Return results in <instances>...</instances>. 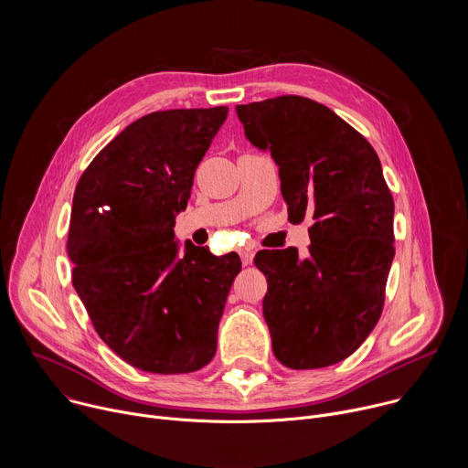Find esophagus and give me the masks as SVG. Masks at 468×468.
Returning a JSON list of instances; mask_svg holds the SVG:
<instances>
[{
	"instance_id": "1",
	"label": "esophagus",
	"mask_w": 468,
	"mask_h": 468,
	"mask_svg": "<svg viewBox=\"0 0 468 468\" xmlns=\"http://www.w3.org/2000/svg\"><path fill=\"white\" fill-rule=\"evenodd\" d=\"M239 253H240V261H242V264H244V266H248V264L251 262V251H250V250H240Z\"/></svg>"
}]
</instances>
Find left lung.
<instances>
[{
    "instance_id": "obj_1",
    "label": "left lung",
    "mask_w": 468,
    "mask_h": 468,
    "mask_svg": "<svg viewBox=\"0 0 468 468\" xmlns=\"http://www.w3.org/2000/svg\"><path fill=\"white\" fill-rule=\"evenodd\" d=\"M248 141L271 150L294 222L311 220L305 255L261 250L272 350L294 370L352 356L378 324L394 257V202L370 143L303 96L237 105Z\"/></svg>"
}]
</instances>
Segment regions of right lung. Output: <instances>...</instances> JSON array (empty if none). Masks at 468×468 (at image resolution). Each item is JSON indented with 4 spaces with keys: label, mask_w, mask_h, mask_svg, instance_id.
<instances>
[{
    "label": "right lung",
    "mask_w": 468,
    "mask_h": 468,
    "mask_svg": "<svg viewBox=\"0 0 468 468\" xmlns=\"http://www.w3.org/2000/svg\"><path fill=\"white\" fill-rule=\"evenodd\" d=\"M228 107L170 109L129 123L78 181L69 231L72 283L100 339L125 363L186 374L217 354L240 259L174 240L176 215Z\"/></svg>",
    "instance_id": "1"
}]
</instances>
